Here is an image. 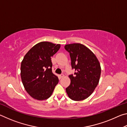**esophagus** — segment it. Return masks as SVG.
<instances>
[{"label": "esophagus", "mask_w": 127, "mask_h": 127, "mask_svg": "<svg viewBox=\"0 0 127 127\" xmlns=\"http://www.w3.org/2000/svg\"><path fill=\"white\" fill-rule=\"evenodd\" d=\"M59 77H60V78H63V77H64V75L63 74H62L61 75H59Z\"/></svg>", "instance_id": "esophagus-1"}]
</instances>
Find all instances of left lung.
Returning a JSON list of instances; mask_svg holds the SVG:
<instances>
[{"mask_svg":"<svg viewBox=\"0 0 127 127\" xmlns=\"http://www.w3.org/2000/svg\"><path fill=\"white\" fill-rule=\"evenodd\" d=\"M69 53L74 75H69L70 84L66 92L74 101L85 100L91 95L97 86L101 75L100 64L95 55L86 46L79 43L65 45Z\"/></svg>","mask_w":127,"mask_h":127,"instance_id":"left-lung-1","label":"left lung"}]
</instances>
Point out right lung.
Returning <instances> with one entry per match:
<instances>
[{
  "label": "right lung",
  "instance_id": "1",
  "mask_svg": "<svg viewBox=\"0 0 127 127\" xmlns=\"http://www.w3.org/2000/svg\"><path fill=\"white\" fill-rule=\"evenodd\" d=\"M61 45L42 41L33 46L23 58L21 77L26 91L32 97L44 100L53 94L59 79L52 72L51 57Z\"/></svg>",
  "mask_w": 127,
  "mask_h": 127
}]
</instances>
